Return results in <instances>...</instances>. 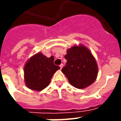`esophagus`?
Masks as SVG:
<instances>
[{
	"label": "esophagus",
	"instance_id": "1",
	"mask_svg": "<svg viewBox=\"0 0 121 121\" xmlns=\"http://www.w3.org/2000/svg\"><path fill=\"white\" fill-rule=\"evenodd\" d=\"M63 64H61L60 65V67L61 69V68H63Z\"/></svg>",
	"mask_w": 121,
	"mask_h": 121
}]
</instances>
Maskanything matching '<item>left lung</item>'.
I'll use <instances>...</instances> for the list:
<instances>
[{
    "mask_svg": "<svg viewBox=\"0 0 121 121\" xmlns=\"http://www.w3.org/2000/svg\"><path fill=\"white\" fill-rule=\"evenodd\" d=\"M67 60L62 72L75 88L82 89L93 83L97 78L98 66L89 49L82 44L74 46L67 50Z\"/></svg>",
    "mask_w": 121,
    "mask_h": 121,
    "instance_id": "left-lung-1",
    "label": "left lung"
}]
</instances>
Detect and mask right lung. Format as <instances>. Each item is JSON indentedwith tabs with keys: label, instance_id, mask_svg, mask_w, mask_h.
I'll use <instances>...</instances> for the list:
<instances>
[{
	"label": "right lung",
	"instance_id": "right-lung-1",
	"mask_svg": "<svg viewBox=\"0 0 121 121\" xmlns=\"http://www.w3.org/2000/svg\"><path fill=\"white\" fill-rule=\"evenodd\" d=\"M54 57L50 58L38 53L31 57L26 63L24 81L26 85L31 90L41 91L49 84L53 74L60 69L54 65Z\"/></svg>",
	"mask_w": 121,
	"mask_h": 121
}]
</instances>
